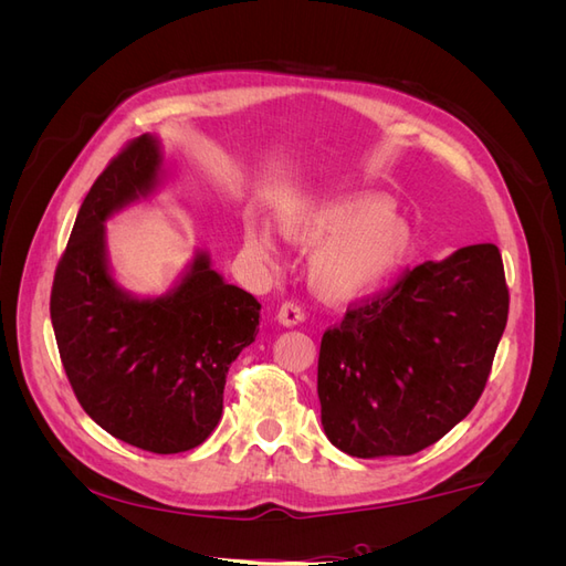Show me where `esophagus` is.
Here are the masks:
<instances>
[{
    "mask_svg": "<svg viewBox=\"0 0 566 566\" xmlns=\"http://www.w3.org/2000/svg\"><path fill=\"white\" fill-rule=\"evenodd\" d=\"M279 321H281L283 325H297V323H302V321H304L302 304L295 302V300L283 302V306L279 310Z\"/></svg>",
    "mask_w": 566,
    "mask_h": 566,
    "instance_id": "esophagus-1",
    "label": "esophagus"
}]
</instances>
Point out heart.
Instances as JSON below:
<instances>
[{"label": "heart", "instance_id": "b5f03b06", "mask_svg": "<svg viewBox=\"0 0 566 566\" xmlns=\"http://www.w3.org/2000/svg\"><path fill=\"white\" fill-rule=\"evenodd\" d=\"M290 241L316 248L312 283L323 297L347 300L380 285L410 250L408 221L391 212L382 196L349 193L310 205L281 221ZM245 248L262 262L276 260V245L264 227L245 229Z\"/></svg>", "mask_w": 566, "mask_h": 566}]
</instances>
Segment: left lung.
Here are the masks:
<instances>
[{"mask_svg": "<svg viewBox=\"0 0 566 566\" xmlns=\"http://www.w3.org/2000/svg\"><path fill=\"white\" fill-rule=\"evenodd\" d=\"M510 293L501 252L468 245L354 300L318 352L321 422L354 458L432 447L482 397Z\"/></svg>", "mask_w": 566, "mask_h": 566, "instance_id": "obj_1", "label": "left lung"}]
</instances>
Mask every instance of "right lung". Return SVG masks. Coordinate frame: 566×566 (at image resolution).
I'll return each instance as SVG.
<instances>
[{
    "mask_svg": "<svg viewBox=\"0 0 566 566\" xmlns=\"http://www.w3.org/2000/svg\"><path fill=\"white\" fill-rule=\"evenodd\" d=\"M158 169L160 148L144 134L98 175L59 260L49 312L84 413L115 439L167 455L212 434L229 366L254 342L262 304L221 281L205 254L167 297L134 300L115 285L104 221L146 196Z\"/></svg>",
    "mask_w": 566,
    "mask_h": 566,
    "instance_id": "1",
    "label": "right lung"
}]
</instances>
